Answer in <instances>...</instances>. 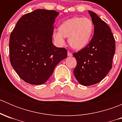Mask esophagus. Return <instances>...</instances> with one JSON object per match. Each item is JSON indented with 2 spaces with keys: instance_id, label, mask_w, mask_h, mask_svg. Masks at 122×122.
<instances>
[{
  "instance_id": "34e87169",
  "label": "esophagus",
  "mask_w": 122,
  "mask_h": 122,
  "mask_svg": "<svg viewBox=\"0 0 122 122\" xmlns=\"http://www.w3.org/2000/svg\"><path fill=\"white\" fill-rule=\"evenodd\" d=\"M67 55H68V56H72V54L71 52H70V51H68V53H67Z\"/></svg>"
}]
</instances>
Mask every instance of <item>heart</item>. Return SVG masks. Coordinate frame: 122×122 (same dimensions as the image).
I'll use <instances>...</instances> for the list:
<instances>
[{"label": "heart", "mask_w": 122, "mask_h": 122, "mask_svg": "<svg viewBox=\"0 0 122 122\" xmlns=\"http://www.w3.org/2000/svg\"><path fill=\"white\" fill-rule=\"evenodd\" d=\"M93 30V24L87 18L74 17L65 21L60 30L54 33V38L58 44H64V37L69 38V44L75 50L84 48L89 42Z\"/></svg>", "instance_id": "b5f03b06"}]
</instances>
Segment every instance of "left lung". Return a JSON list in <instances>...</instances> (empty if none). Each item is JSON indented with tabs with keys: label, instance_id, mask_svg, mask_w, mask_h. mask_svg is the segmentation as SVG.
<instances>
[{
	"label": "left lung",
	"instance_id": "obj_1",
	"mask_svg": "<svg viewBox=\"0 0 122 122\" xmlns=\"http://www.w3.org/2000/svg\"><path fill=\"white\" fill-rule=\"evenodd\" d=\"M94 25V35L89 44L73 54L77 61L74 74L83 86L97 84L106 76L112 67L115 52V40L105 22L89 10Z\"/></svg>",
	"mask_w": 122,
	"mask_h": 122
}]
</instances>
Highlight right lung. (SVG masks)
I'll list each match as a JSON object with an SVG mask.
<instances>
[{
  "label": "right lung",
  "mask_w": 122,
  "mask_h": 122,
  "mask_svg": "<svg viewBox=\"0 0 122 122\" xmlns=\"http://www.w3.org/2000/svg\"><path fill=\"white\" fill-rule=\"evenodd\" d=\"M59 13L36 9L22 16L10 36V64L27 83H45L56 65L67 56V50L52 44L53 24Z\"/></svg>",
  "instance_id": "add662e5"
}]
</instances>
